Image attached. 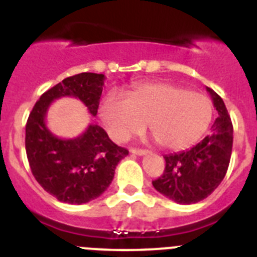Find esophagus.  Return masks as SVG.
I'll use <instances>...</instances> for the list:
<instances>
[{
  "mask_svg": "<svg viewBox=\"0 0 257 257\" xmlns=\"http://www.w3.org/2000/svg\"><path fill=\"white\" fill-rule=\"evenodd\" d=\"M131 153L135 154V156H147L149 151H147V149H131Z\"/></svg>",
  "mask_w": 257,
  "mask_h": 257,
  "instance_id": "obj_1",
  "label": "esophagus"
}]
</instances>
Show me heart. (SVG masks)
I'll use <instances>...</instances> for the list:
<instances>
[{
  "label": "heart",
  "mask_w": 257,
  "mask_h": 257,
  "mask_svg": "<svg viewBox=\"0 0 257 257\" xmlns=\"http://www.w3.org/2000/svg\"><path fill=\"white\" fill-rule=\"evenodd\" d=\"M99 117L114 142L144 130L169 151H183L201 139L212 119V105L205 95L170 82H148L134 87L126 99L106 95Z\"/></svg>",
  "instance_id": "1"
}]
</instances>
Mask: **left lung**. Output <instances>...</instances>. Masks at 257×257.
I'll use <instances>...</instances> for the list:
<instances>
[{"label":"left lung","mask_w":257,"mask_h":257,"mask_svg":"<svg viewBox=\"0 0 257 257\" xmlns=\"http://www.w3.org/2000/svg\"><path fill=\"white\" fill-rule=\"evenodd\" d=\"M207 88L216 108L212 131L189 151L165 156L166 167L153 187L180 205H192L207 198L222 181L230 162L233 124L226 106L216 92Z\"/></svg>","instance_id":"obj_1"}]
</instances>
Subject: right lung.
I'll return each mask as SVG.
<instances>
[{"label":"right lung","mask_w":257,"mask_h":257,"mask_svg":"<svg viewBox=\"0 0 257 257\" xmlns=\"http://www.w3.org/2000/svg\"><path fill=\"white\" fill-rule=\"evenodd\" d=\"M104 81V74L87 72L63 79L41 95L27 121L26 151L32 174L60 202L82 205L100 197L112 183L118 162L128 154L97 124L90 123L73 139L58 138L46 124L51 103L64 96L79 99L95 117Z\"/></svg>","instance_id":"add662e5"}]
</instances>
